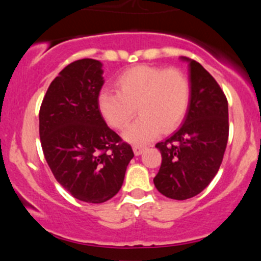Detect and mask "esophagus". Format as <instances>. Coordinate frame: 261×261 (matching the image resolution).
Segmentation results:
<instances>
[{"mask_svg": "<svg viewBox=\"0 0 261 261\" xmlns=\"http://www.w3.org/2000/svg\"><path fill=\"white\" fill-rule=\"evenodd\" d=\"M145 149H146V146H143V145H135L134 146V153L136 154V155H140L143 151H145Z\"/></svg>", "mask_w": 261, "mask_h": 261, "instance_id": "1", "label": "esophagus"}]
</instances>
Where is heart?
Here are the masks:
<instances>
[{
	"label": "heart",
	"instance_id": "1",
	"mask_svg": "<svg viewBox=\"0 0 261 261\" xmlns=\"http://www.w3.org/2000/svg\"><path fill=\"white\" fill-rule=\"evenodd\" d=\"M116 92L103 91L98 98L100 115L110 126L122 130L135 113L141 115L124 133L134 143H145L169 133L187 116L191 99L188 76L175 67L139 65L128 68L115 80Z\"/></svg>",
	"mask_w": 261,
	"mask_h": 261
}]
</instances>
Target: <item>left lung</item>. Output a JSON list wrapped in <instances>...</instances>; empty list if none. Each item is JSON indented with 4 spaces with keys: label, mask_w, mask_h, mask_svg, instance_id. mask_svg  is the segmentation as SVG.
I'll list each match as a JSON object with an SVG mask.
<instances>
[{
    "label": "left lung",
    "mask_w": 261,
    "mask_h": 261,
    "mask_svg": "<svg viewBox=\"0 0 261 261\" xmlns=\"http://www.w3.org/2000/svg\"><path fill=\"white\" fill-rule=\"evenodd\" d=\"M190 66L191 99L184 124L158 142L162 163L154 187L162 195L187 200L211 182L222 163L228 141V101L216 80L195 60Z\"/></svg>",
    "instance_id": "1"
}]
</instances>
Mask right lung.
<instances>
[{"label":"right lung","mask_w":261,"mask_h":261,"mask_svg":"<svg viewBox=\"0 0 261 261\" xmlns=\"http://www.w3.org/2000/svg\"><path fill=\"white\" fill-rule=\"evenodd\" d=\"M101 74L98 60L71 62L50 83L39 112L41 148L54 176L73 197L91 203L118 194L134 157L100 115Z\"/></svg>","instance_id":"add662e5"}]
</instances>
